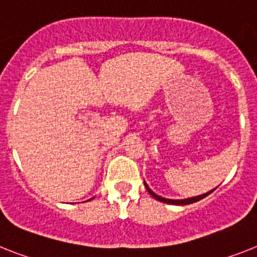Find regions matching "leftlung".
I'll return each instance as SVG.
<instances>
[{
	"mask_svg": "<svg viewBox=\"0 0 257 257\" xmlns=\"http://www.w3.org/2000/svg\"><path fill=\"white\" fill-rule=\"evenodd\" d=\"M144 183H145V182H144ZM145 187H146V189H148L149 193H150V195H152L153 197L155 198V200H158V201H161V202H166V204H172V205H188V204H193V202L200 201L201 198H204V197H206V196H208V195H210V193H212V192L215 189V188H214V189H213V191H209L208 193H204V195L195 196V197L184 198V200H171V198L161 197V196H158V195H157V193H154V192H153L152 189L149 188L148 184H146V183H145Z\"/></svg>",
	"mask_w": 257,
	"mask_h": 257,
	"instance_id": "8db88e82",
	"label": "left lung"
}]
</instances>
